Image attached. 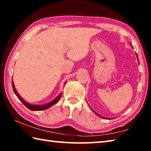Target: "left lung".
I'll use <instances>...</instances> for the list:
<instances>
[{
	"label": "left lung",
	"instance_id": "8db88e82",
	"mask_svg": "<svg viewBox=\"0 0 151 151\" xmlns=\"http://www.w3.org/2000/svg\"><path fill=\"white\" fill-rule=\"evenodd\" d=\"M131 46H132V48H133V47H132V45H131ZM136 55H137V58H138V56H137V53H136ZM138 62H139V59H138ZM90 108H91V109L92 110V111H93V112H94V114H96L97 116H99V117H101V118H102V119H111V118H106V117H104V116H101V115H99V114L98 113H96V112L95 111H94V110H93V109H92L91 106H90Z\"/></svg>",
	"mask_w": 151,
	"mask_h": 151
}]
</instances>
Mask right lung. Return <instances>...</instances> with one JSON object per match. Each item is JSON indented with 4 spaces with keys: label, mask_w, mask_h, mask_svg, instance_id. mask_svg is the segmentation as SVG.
Returning <instances> with one entry per match:
<instances>
[{
    "label": "right lung",
    "mask_w": 151,
    "mask_h": 151,
    "mask_svg": "<svg viewBox=\"0 0 151 151\" xmlns=\"http://www.w3.org/2000/svg\"><path fill=\"white\" fill-rule=\"evenodd\" d=\"M65 84H66V82L65 83H64V85H65ZM12 88H13L14 93L15 94H16V96L18 97V99H19V100L22 102V104H23L25 106L27 107L28 109L31 110V111H42V110H45V109H47L48 108H50V106L54 105V104H55L58 101L60 100V99L61 98V96H62V94H63L62 93H60L57 97H56L55 99H54L52 101H50L49 103H48L47 104H30L29 103H28V102H27L26 101L24 100V99L20 96V94L18 93L17 91L16 90V88H15V86H14V82L12 80Z\"/></svg>",
    "instance_id": "obj_1"
}]
</instances>
